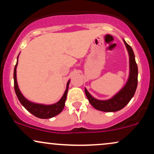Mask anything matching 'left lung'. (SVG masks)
<instances>
[{
	"mask_svg": "<svg viewBox=\"0 0 154 154\" xmlns=\"http://www.w3.org/2000/svg\"><path fill=\"white\" fill-rule=\"evenodd\" d=\"M123 42L129 55V76L125 85L116 95L107 100H98L91 95L88 90L85 88V95L89 102L97 110L103 112H116L121 110L130 102L136 92L138 85V66L132 48L124 39Z\"/></svg>",
	"mask_w": 154,
	"mask_h": 154,
	"instance_id": "1",
	"label": "left lung"
}]
</instances>
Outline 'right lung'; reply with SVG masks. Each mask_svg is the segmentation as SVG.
Here are the masks:
<instances>
[{"instance_id": "right-lung-1", "label": "right lung", "mask_w": 154, "mask_h": 154, "mask_svg": "<svg viewBox=\"0 0 154 154\" xmlns=\"http://www.w3.org/2000/svg\"><path fill=\"white\" fill-rule=\"evenodd\" d=\"M19 56V54H18ZM18 56L17 57V62H16V66L14 68V89L15 92H16V96H17L18 100L20 101L21 104L25 107L26 110L31 112V114L34 115V116L38 118H42V119H48V118H51L57 116V115L60 113L62 112L63 109H64V105H65V101L66 99V95H67L68 88H69V85L70 82V79L66 83V88L64 93L63 94L62 97L61 99L54 103V104L51 105H44L40 104V103H36L34 102H31L29 100H27L21 92L20 91V89L18 88L17 78H16V68L18 65Z\"/></svg>"}]
</instances>
